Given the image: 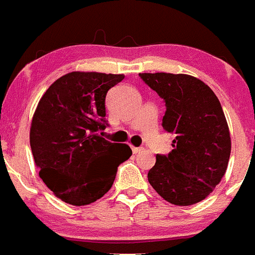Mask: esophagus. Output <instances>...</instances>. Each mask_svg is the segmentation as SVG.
I'll use <instances>...</instances> for the list:
<instances>
[{"label":"esophagus","instance_id":"1","mask_svg":"<svg viewBox=\"0 0 255 255\" xmlns=\"http://www.w3.org/2000/svg\"><path fill=\"white\" fill-rule=\"evenodd\" d=\"M143 148H135V146H132V151L133 154H138V152H140Z\"/></svg>","mask_w":255,"mask_h":255}]
</instances>
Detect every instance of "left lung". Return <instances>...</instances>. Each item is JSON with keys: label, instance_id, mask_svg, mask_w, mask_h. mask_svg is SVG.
Instances as JSON below:
<instances>
[{"label": "left lung", "instance_id": "8db88e82", "mask_svg": "<svg viewBox=\"0 0 255 255\" xmlns=\"http://www.w3.org/2000/svg\"><path fill=\"white\" fill-rule=\"evenodd\" d=\"M166 111L162 127L173 133V149L156 155L149 183L165 200L192 205L205 199L224 177L231 138L221 104L202 80L188 74L139 73Z\"/></svg>", "mask_w": 255, "mask_h": 255}]
</instances>
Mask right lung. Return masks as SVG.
<instances>
[{
	"instance_id": "add662e5",
	"label": "right lung",
	"mask_w": 255,
	"mask_h": 255,
	"mask_svg": "<svg viewBox=\"0 0 255 255\" xmlns=\"http://www.w3.org/2000/svg\"><path fill=\"white\" fill-rule=\"evenodd\" d=\"M123 74L72 72L46 90L31 121L30 146L44 183L64 203L87 205L109 192L132 155L105 130L106 94Z\"/></svg>"
}]
</instances>
